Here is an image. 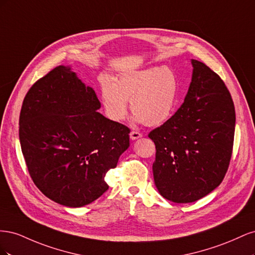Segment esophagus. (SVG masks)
Returning <instances> with one entry per match:
<instances>
[{
    "label": "esophagus",
    "mask_w": 255,
    "mask_h": 255,
    "mask_svg": "<svg viewBox=\"0 0 255 255\" xmlns=\"http://www.w3.org/2000/svg\"><path fill=\"white\" fill-rule=\"evenodd\" d=\"M129 137H130V139H132V140H135V139H138V138L142 137V134L139 133V132H137V130H132V132L129 133Z\"/></svg>",
    "instance_id": "1"
}]
</instances>
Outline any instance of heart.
I'll list each match as a JSON object with an SVG mask.
<instances>
[{"mask_svg": "<svg viewBox=\"0 0 255 255\" xmlns=\"http://www.w3.org/2000/svg\"><path fill=\"white\" fill-rule=\"evenodd\" d=\"M179 95V83L169 68L153 67L127 73L114 84L101 82V98L106 115L114 121L125 120L128 101L137 122L157 127L171 117Z\"/></svg>", "mask_w": 255, "mask_h": 255, "instance_id": "1", "label": "heart"}]
</instances>
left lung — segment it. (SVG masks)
<instances>
[{
	"mask_svg": "<svg viewBox=\"0 0 255 255\" xmlns=\"http://www.w3.org/2000/svg\"><path fill=\"white\" fill-rule=\"evenodd\" d=\"M192 78L183 104L149 133L155 143L153 176L159 194L190 203L218 187L232 156L235 107L220 76L191 59Z\"/></svg>",
	"mask_w": 255,
	"mask_h": 255,
	"instance_id": "1",
	"label": "left lung"
}]
</instances>
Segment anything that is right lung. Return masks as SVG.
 <instances>
[{"label":"right lung","mask_w":255,"mask_h":255,"mask_svg":"<svg viewBox=\"0 0 255 255\" xmlns=\"http://www.w3.org/2000/svg\"><path fill=\"white\" fill-rule=\"evenodd\" d=\"M101 103L70 67L58 66L29 88L19 138L27 170L42 194L69 207L109 189L106 172L129 145V128L97 112Z\"/></svg>","instance_id":"obj_1"}]
</instances>
